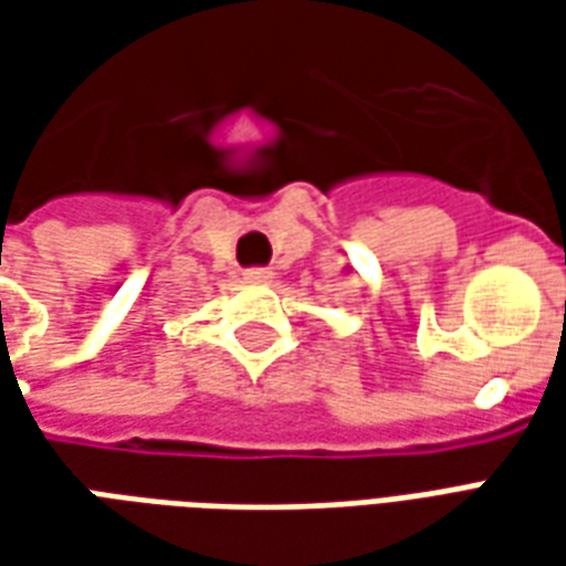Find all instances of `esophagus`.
I'll list each match as a JSON object with an SVG mask.
<instances>
[{"label": "esophagus", "instance_id": "esophagus-1", "mask_svg": "<svg viewBox=\"0 0 566 566\" xmlns=\"http://www.w3.org/2000/svg\"><path fill=\"white\" fill-rule=\"evenodd\" d=\"M245 279H248V282H254V284H263V282H270V279H272V270H248Z\"/></svg>", "mask_w": 566, "mask_h": 566}]
</instances>
